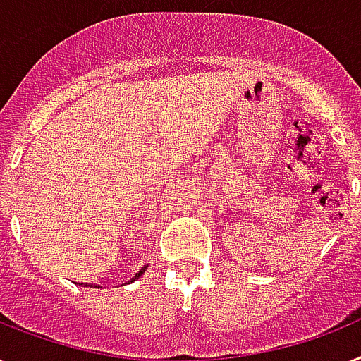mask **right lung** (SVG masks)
Segmentation results:
<instances>
[{
  "instance_id": "obj_1",
  "label": "right lung",
  "mask_w": 361,
  "mask_h": 361,
  "mask_svg": "<svg viewBox=\"0 0 361 361\" xmlns=\"http://www.w3.org/2000/svg\"><path fill=\"white\" fill-rule=\"evenodd\" d=\"M145 269H147V267H142V269L139 271V273H137V275L133 276V279H131V281H128V282H133V281H135V279H139V276H141L142 273H145ZM85 286H92V284H85ZM96 288H99V286H96Z\"/></svg>"
}]
</instances>
